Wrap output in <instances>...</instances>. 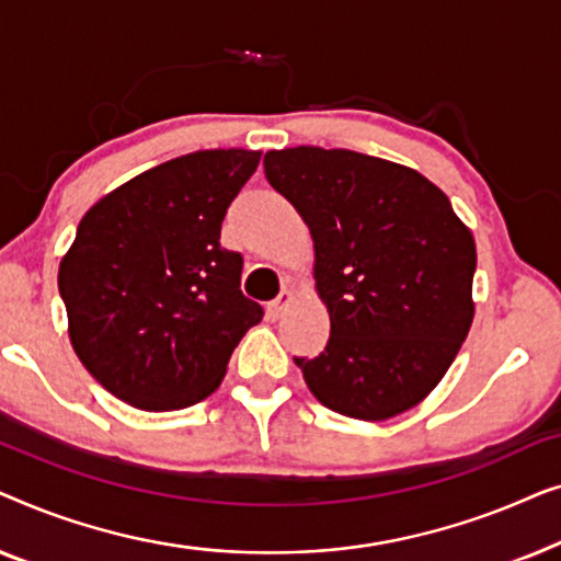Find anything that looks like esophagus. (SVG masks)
<instances>
[{
    "mask_svg": "<svg viewBox=\"0 0 561 561\" xmlns=\"http://www.w3.org/2000/svg\"><path fill=\"white\" fill-rule=\"evenodd\" d=\"M290 296H294V294H290L288 288H283V290H280V296L275 298V301L267 304V319H271V321H278V319H280V313L286 311V306H288V301H290Z\"/></svg>",
    "mask_w": 561,
    "mask_h": 561,
    "instance_id": "34e87169",
    "label": "esophagus"
}]
</instances>
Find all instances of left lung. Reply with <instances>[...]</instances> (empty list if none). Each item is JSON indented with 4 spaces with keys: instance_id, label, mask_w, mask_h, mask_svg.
<instances>
[{
    "instance_id": "left-lung-1",
    "label": "left lung",
    "mask_w": 561,
    "mask_h": 561,
    "mask_svg": "<svg viewBox=\"0 0 561 561\" xmlns=\"http://www.w3.org/2000/svg\"><path fill=\"white\" fill-rule=\"evenodd\" d=\"M265 179L311 229L317 290L332 332L294 357L342 416L409 411L449 370L472 324L474 240L444 191L411 168L355 150L265 152Z\"/></svg>"
}]
</instances>
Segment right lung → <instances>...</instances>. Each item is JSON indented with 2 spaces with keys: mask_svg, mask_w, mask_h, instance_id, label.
<instances>
[{
  "mask_svg": "<svg viewBox=\"0 0 561 561\" xmlns=\"http://www.w3.org/2000/svg\"><path fill=\"white\" fill-rule=\"evenodd\" d=\"M260 163L198 150L127 181L83 214L58 290L83 367L119 401L179 411L219 388L263 306L240 290L221 221Z\"/></svg>",
  "mask_w": 561,
  "mask_h": 561,
  "instance_id": "obj_1",
  "label": "right lung"
}]
</instances>
